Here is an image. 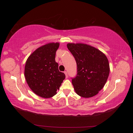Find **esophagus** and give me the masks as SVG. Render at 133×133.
Returning a JSON list of instances; mask_svg holds the SVG:
<instances>
[{"instance_id":"esophagus-1","label":"esophagus","mask_w":133,"mask_h":133,"mask_svg":"<svg viewBox=\"0 0 133 133\" xmlns=\"http://www.w3.org/2000/svg\"><path fill=\"white\" fill-rule=\"evenodd\" d=\"M64 74H65V78H68V73H67V72L66 71H65L64 72Z\"/></svg>"}]
</instances>
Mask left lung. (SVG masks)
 <instances>
[{
    "label": "left lung",
    "instance_id": "obj_1",
    "mask_svg": "<svg viewBox=\"0 0 133 133\" xmlns=\"http://www.w3.org/2000/svg\"><path fill=\"white\" fill-rule=\"evenodd\" d=\"M67 47L77 64V75L72 79L75 92L85 98L96 95L105 85L109 74L106 55L86 44L68 43Z\"/></svg>",
    "mask_w": 133,
    "mask_h": 133
}]
</instances>
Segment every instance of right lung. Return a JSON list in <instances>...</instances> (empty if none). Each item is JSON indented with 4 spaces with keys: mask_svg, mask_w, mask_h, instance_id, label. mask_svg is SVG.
I'll return each instance as SVG.
<instances>
[{
    "mask_svg": "<svg viewBox=\"0 0 133 133\" xmlns=\"http://www.w3.org/2000/svg\"><path fill=\"white\" fill-rule=\"evenodd\" d=\"M59 43H49L33 52L28 58L24 75L28 86L35 94L49 98L57 94L65 75L58 69L55 54Z\"/></svg>",
    "mask_w": 133,
    "mask_h": 133,
    "instance_id": "1",
    "label": "right lung"
}]
</instances>
